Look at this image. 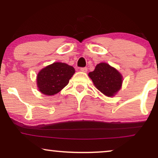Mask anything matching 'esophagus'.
Listing matches in <instances>:
<instances>
[{
	"mask_svg": "<svg viewBox=\"0 0 158 158\" xmlns=\"http://www.w3.org/2000/svg\"><path fill=\"white\" fill-rule=\"evenodd\" d=\"M87 70H88V68H86V67H84V68H81V71H82V72H83V73L87 72Z\"/></svg>",
	"mask_w": 158,
	"mask_h": 158,
	"instance_id": "esophagus-1",
	"label": "esophagus"
}]
</instances>
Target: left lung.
I'll use <instances>...</instances> for the list:
<instances>
[{
    "mask_svg": "<svg viewBox=\"0 0 158 158\" xmlns=\"http://www.w3.org/2000/svg\"><path fill=\"white\" fill-rule=\"evenodd\" d=\"M88 75L97 89L106 96H114L122 87V75L107 63L98 64Z\"/></svg>",
    "mask_w": 158,
    "mask_h": 158,
    "instance_id": "obj_1",
    "label": "left lung"
}]
</instances>
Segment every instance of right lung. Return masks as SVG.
<instances>
[{
  "label": "right lung",
  "instance_id": "obj_1",
  "mask_svg": "<svg viewBox=\"0 0 158 158\" xmlns=\"http://www.w3.org/2000/svg\"><path fill=\"white\" fill-rule=\"evenodd\" d=\"M75 73L72 66L62 62L47 66L40 71L37 75V86L43 94L52 96L65 87Z\"/></svg>",
  "mask_w": 158,
  "mask_h": 158
}]
</instances>
